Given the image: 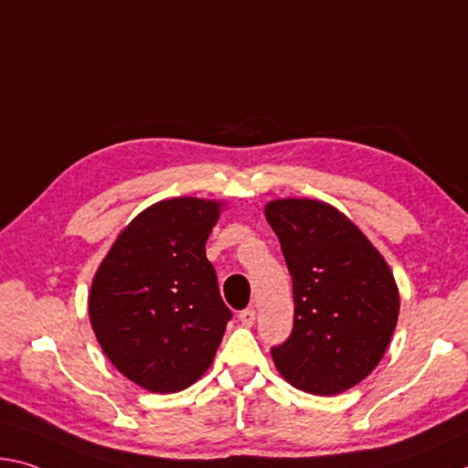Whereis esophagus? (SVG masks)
Masks as SVG:
<instances>
[{
    "label": "esophagus",
    "mask_w": 468,
    "mask_h": 468,
    "mask_svg": "<svg viewBox=\"0 0 468 468\" xmlns=\"http://www.w3.org/2000/svg\"><path fill=\"white\" fill-rule=\"evenodd\" d=\"M239 321H241L243 327H251V324H254V321H256V310H254V308L241 310V313H239Z\"/></svg>",
    "instance_id": "obj_1"
}]
</instances>
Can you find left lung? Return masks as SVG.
<instances>
[{
  "label": "left lung",
  "mask_w": 468,
  "mask_h": 468,
  "mask_svg": "<svg viewBox=\"0 0 468 468\" xmlns=\"http://www.w3.org/2000/svg\"><path fill=\"white\" fill-rule=\"evenodd\" d=\"M264 217L293 281V331L272 347L283 379L337 396L379 365L394 335L399 293L389 264L354 222L318 199H272Z\"/></svg>",
  "instance_id": "left-lung-1"
}]
</instances>
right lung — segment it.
<instances>
[{
    "label": "right lung",
    "instance_id": "1",
    "mask_svg": "<svg viewBox=\"0 0 468 468\" xmlns=\"http://www.w3.org/2000/svg\"><path fill=\"white\" fill-rule=\"evenodd\" d=\"M220 202L173 197L145 207L95 272L89 321L103 354L152 394L187 389L212 365L231 310L206 241Z\"/></svg>",
    "mask_w": 468,
    "mask_h": 468
}]
</instances>
